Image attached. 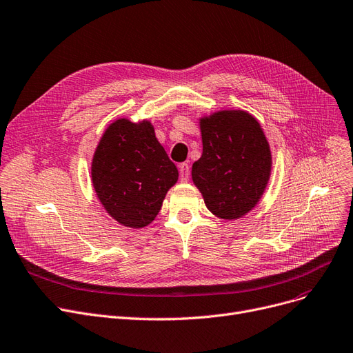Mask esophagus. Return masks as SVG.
I'll return each instance as SVG.
<instances>
[{
  "label": "esophagus",
  "instance_id": "obj_1",
  "mask_svg": "<svg viewBox=\"0 0 353 353\" xmlns=\"http://www.w3.org/2000/svg\"><path fill=\"white\" fill-rule=\"evenodd\" d=\"M179 172H180V180L183 183L189 181V176H190V165L188 163H181L179 165Z\"/></svg>",
  "mask_w": 353,
  "mask_h": 353
}]
</instances>
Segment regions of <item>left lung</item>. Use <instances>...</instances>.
Wrapping results in <instances>:
<instances>
[{"label": "left lung", "instance_id": "1", "mask_svg": "<svg viewBox=\"0 0 353 353\" xmlns=\"http://www.w3.org/2000/svg\"><path fill=\"white\" fill-rule=\"evenodd\" d=\"M202 157L192 165L206 208L235 221L255 208L271 176V150L261 124L247 111L223 110L199 119Z\"/></svg>", "mask_w": 353, "mask_h": 353}]
</instances>
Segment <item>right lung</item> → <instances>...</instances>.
I'll return each mask as SVG.
<instances>
[{"mask_svg": "<svg viewBox=\"0 0 353 353\" xmlns=\"http://www.w3.org/2000/svg\"><path fill=\"white\" fill-rule=\"evenodd\" d=\"M90 177L97 197L121 225L144 228L156 219L179 172L144 119L114 121L94 152Z\"/></svg>", "mask_w": 353, "mask_h": 353, "instance_id": "add662e5", "label": "right lung"}]
</instances>
